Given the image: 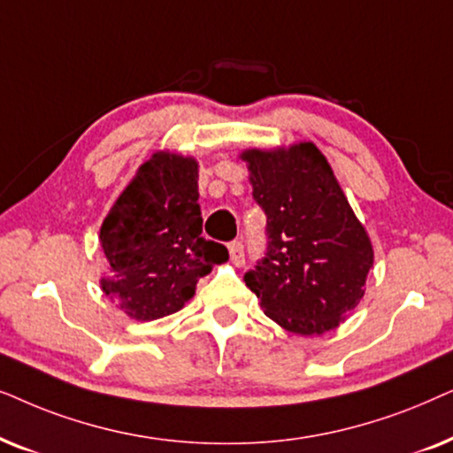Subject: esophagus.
<instances>
[{
  "label": "esophagus",
  "mask_w": 453,
  "mask_h": 453,
  "mask_svg": "<svg viewBox=\"0 0 453 453\" xmlns=\"http://www.w3.org/2000/svg\"><path fill=\"white\" fill-rule=\"evenodd\" d=\"M227 252H230V258L234 265H242L244 263V246L242 242H238V240H234V242L227 244Z\"/></svg>",
  "instance_id": "esophagus-1"
}]
</instances>
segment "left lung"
<instances>
[{"mask_svg": "<svg viewBox=\"0 0 453 453\" xmlns=\"http://www.w3.org/2000/svg\"><path fill=\"white\" fill-rule=\"evenodd\" d=\"M252 198L267 215V252L244 275L261 309L283 329L321 335L365 296L372 246L312 142L249 149Z\"/></svg>", "mask_w": 453, "mask_h": 453, "instance_id": "obj_1", "label": "left lung"}]
</instances>
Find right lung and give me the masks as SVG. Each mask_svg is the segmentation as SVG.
<instances>
[{
  "instance_id": "add662e5",
  "label": "right lung",
  "mask_w": 453,
  "mask_h": 453,
  "mask_svg": "<svg viewBox=\"0 0 453 453\" xmlns=\"http://www.w3.org/2000/svg\"><path fill=\"white\" fill-rule=\"evenodd\" d=\"M99 238L110 265L101 289L136 321L178 312L195 296L196 281L227 261L226 246L203 238L198 164L167 150L138 167Z\"/></svg>"
}]
</instances>
